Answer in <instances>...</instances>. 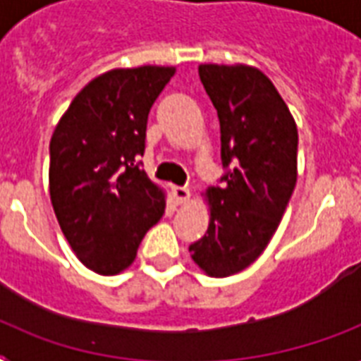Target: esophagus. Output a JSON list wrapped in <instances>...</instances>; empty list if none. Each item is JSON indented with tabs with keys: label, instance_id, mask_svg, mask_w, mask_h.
I'll list each match as a JSON object with an SVG mask.
<instances>
[{
	"label": "esophagus",
	"instance_id": "1",
	"mask_svg": "<svg viewBox=\"0 0 361 361\" xmlns=\"http://www.w3.org/2000/svg\"><path fill=\"white\" fill-rule=\"evenodd\" d=\"M189 197H191V192L187 187H172V198H174L176 204H185Z\"/></svg>",
	"mask_w": 361,
	"mask_h": 361
}]
</instances>
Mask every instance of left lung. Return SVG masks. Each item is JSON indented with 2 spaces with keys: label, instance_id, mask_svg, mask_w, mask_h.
I'll return each mask as SVG.
<instances>
[{
  "label": "left lung",
  "instance_id": "1",
  "mask_svg": "<svg viewBox=\"0 0 361 361\" xmlns=\"http://www.w3.org/2000/svg\"><path fill=\"white\" fill-rule=\"evenodd\" d=\"M221 125V185L208 189V232L189 245L208 275L228 277L257 260L296 187L298 129L275 86L245 65H200Z\"/></svg>",
  "mask_w": 361,
  "mask_h": 361
}]
</instances>
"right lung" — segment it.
Segmentation results:
<instances>
[{
	"instance_id": "obj_1",
	"label": "right lung",
	"mask_w": 361,
	"mask_h": 361,
	"mask_svg": "<svg viewBox=\"0 0 361 361\" xmlns=\"http://www.w3.org/2000/svg\"><path fill=\"white\" fill-rule=\"evenodd\" d=\"M174 67L116 69L82 90L50 140V200L82 264L101 275L133 264L164 214V195L140 169L147 114Z\"/></svg>"
}]
</instances>
